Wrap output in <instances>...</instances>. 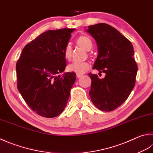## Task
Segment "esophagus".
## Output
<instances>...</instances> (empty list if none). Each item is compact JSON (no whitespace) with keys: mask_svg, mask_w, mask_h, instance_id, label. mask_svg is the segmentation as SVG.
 I'll use <instances>...</instances> for the list:
<instances>
[{"mask_svg":"<svg viewBox=\"0 0 153 153\" xmlns=\"http://www.w3.org/2000/svg\"><path fill=\"white\" fill-rule=\"evenodd\" d=\"M83 76V74H82L76 73V76H77V78H80L81 76Z\"/></svg>","mask_w":153,"mask_h":153,"instance_id":"34e87169","label":"esophagus"}]
</instances>
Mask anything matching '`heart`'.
<instances>
[{"instance_id": "obj_1", "label": "heart", "mask_w": 153, "mask_h": 153, "mask_svg": "<svg viewBox=\"0 0 153 153\" xmlns=\"http://www.w3.org/2000/svg\"><path fill=\"white\" fill-rule=\"evenodd\" d=\"M76 42L80 47H82L86 51H90L93 47V43L92 40L88 36L82 35L79 36L76 39ZM64 56L65 59H70L72 54V47L70 43H67L65 46ZM91 64L87 61H74L69 64L67 67L68 71L73 72L75 73L83 74L86 73L90 68Z\"/></svg>"}]
</instances>
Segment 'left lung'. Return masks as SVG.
<instances>
[{"label": "left lung", "mask_w": 153, "mask_h": 153, "mask_svg": "<svg viewBox=\"0 0 153 153\" xmlns=\"http://www.w3.org/2000/svg\"><path fill=\"white\" fill-rule=\"evenodd\" d=\"M87 32L95 39L98 56L93 69L106 74L100 79L97 74L89 73L92 102L100 110L110 112L127 99L133 89L137 65L132 56L131 42L111 25L105 23L88 26Z\"/></svg>", "instance_id": "left-lung-1"}]
</instances>
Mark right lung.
I'll return each instance as SVG.
<instances>
[{"label":"right lung","instance_id":"obj_1","mask_svg":"<svg viewBox=\"0 0 153 153\" xmlns=\"http://www.w3.org/2000/svg\"><path fill=\"white\" fill-rule=\"evenodd\" d=\"M74 28L50 30L25 46L16 65L17 88L37 114L57 117L65 110L76 74L62 73L67 67L65 46Z\"/></svg>","mask_w":153,"mask_h":153}]
</instances>
